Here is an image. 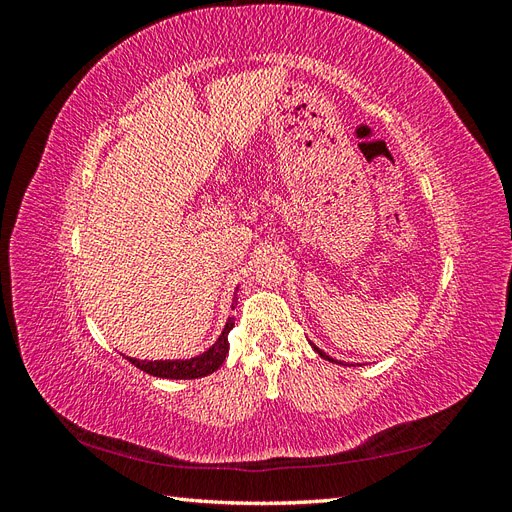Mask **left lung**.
<instances>
[{
  "mask_svg": "<svg viewBox=\"0 0 512 512\" xmlns=\"http://www.w3.org/2000/svg\"><path fill=\"white\" fill-rule=\"evenodd\" d=\"M309 344H312V342H309ZM312 348H314V352H318V354L322 356V359H324V361H329V363H339V361H335V359H333V356H329L327 352H322V350H320L318 346H314V344H312ZM339 365H344V363H339Z\"/></svg>",
  "mask_w": 512,
  "mask_h": 512,
  "instance_id": "left-lung-1",
  "label": "left lung"
}]
</instances>
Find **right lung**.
Returning <instances> with one entry per match:
<instances>
[{"instance_id":"obj_1","label":"right lung","mask_w":512,"mask_h":512,"mask_svg":"<svg viewBox=\"0 0 512 512\" xmlns=\"http://www.w3.org/2000/svg\"><path fill=\"white\" fill-rule=\"evenodd\" d=\"M237 307V292H235V299H232V309ZM235 327V318H228L224 324V331L218 337V342H215L211 348H207L203 354H196L192 359H166V361H141V359H134V356H126V359L138 367L141 371L149 376H156V378H166V380H194V378H203L213 374L215 369H220L222 363L226 361V354H228V333Z\"/></svg>"}]
</instances>
